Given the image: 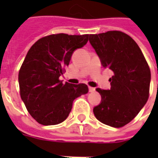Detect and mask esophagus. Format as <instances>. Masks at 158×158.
Wrapping results in <instances>:
<instances>
[{
    "label": "esophagus",
    "mask_w": 158,
    "mask_h": 158,
    "mask_svg": "<svg viewBox=\"0 0 158 158\" xmlns=\"http://www.w3.org/2000/svg\"><path fill=\"white\" fill-rule=\"evenodd\" d=\"M95 90H96V89H95V88H93V87H89V92H94Z\"/></svg>",
    "instance_id": "obj_1"
}]
</instances>
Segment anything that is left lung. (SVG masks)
<instances>
[{"label":"left lung","mask_w":158,"mask_h":158,"mask_svg":"<svg viewBox=\"0 0 158 158\" xmlns=\"http://www.w3.org/2000/svg\"><path fill=\"white\" fill-rule=\"evenodd\" d=\"M102 66L111 69V89H96L102 102L93 112L100 122L121 128L135 118L149 98L151 71L136 42L121 31L90 35Z\"/></svg>","instance_id":"left-lung-1"}]
</instances>
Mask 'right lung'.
<instances>
[{
  "label": "right lung",
  "mask_w": 158,
  "mask_h": 158,
  "mask_svg": "<svg viewBox=\"0 0 158 158\" xmlns=\"http://www.w3.org/2000/svg\"><path fill=\"white\" fill-rule=\"evenodd\" d=\"M89 39V35H51L38 40L27 53L19 73L20 96L29 114L42 125L63 122L73 100L89 91L85 84H62L59 79L73 52Z\"/></svg>",
  "instance_id": "1"
}]
</instances>
